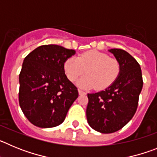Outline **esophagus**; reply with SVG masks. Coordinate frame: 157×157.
<instances>
[{
	"label": "esophagus",
	"mask_w": 157,
	"mask_h": 157,
	"mask_svg": "<svg viewBox=\"0 0 157 157\" xmlns=\"http://www.w3.org/2000/svg\"><path fill=\"white\" fill-rule=\"evenodd\" d=\"M78 94H79V95H85L86 92H84V91L81 90H78Z\"/></svg>",
	"instance_id": "obj_1"
}]
</instances>
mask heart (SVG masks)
Returning <instances> with one entry per match:
<instances>
[{
  "instance_id": "obj_1",
  "label": "heart",
  "mask_w": 157,
  "mask_h": 157,
  "mask_svg": "<svg viewBox=\"0 0 157 157\" xmlns=\"http://www.w3.org/2000/svg\"><path fill=\"white\" fill-rule=\"evenodd\" d=\"M65 74L69 81L74 82L86 73V75L77 82L81 88L104 90L111 86L120 74L119 62L109 58L107 54L95 50L82 53L75 57H70L63 64Z\"/></svg>"
}]
</instances>
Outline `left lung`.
I'll list each match as a JSON object with an SVG mask.
<instances>
[{
  "mask_svg": "<svg viewBox=\"0 0 157 157\" xmlns=\"http://www.w3.org/2000/svg\"><path fill=\"white\" fill-rule=\"evenodd\" d=\"M109 51L120 63V74L105 90L87 94L86 118L89 125L103 134L116 132L132 119L143 86L138 61L120 48H112Z\"/></svg>",
  "mask_w": 157,
  "mask_h": 157,
  "instance_id": "obj_1",
  "label": "left lung"
}]
</instances>
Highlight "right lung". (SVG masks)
<instances>
[{
    "label": "right lung",
    "instance_id": "right-lung-1",
    "mask_svg": "<svg viewBox=\"0 0 157 157\" xmlns=\"http://www.w3.org/2000/svg\"><path fill=\"white\" fill-rule=\"evenodd\" d=\"M75 54L60 45L37 47L23 60L19 74V105L34 126L49 128L61 124L78 96L67 78L63 64Z\"/></svg>",
    "mask_w": 157,
    "mask_h": 157
}]
</instances>
